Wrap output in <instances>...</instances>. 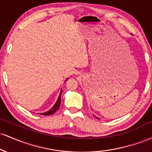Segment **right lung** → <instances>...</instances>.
Here are the masks:
<instances>
[{
    "instance_id": "right-lung-1",
    "label": "right lung",
    "mask_w": 152,
    "mask_h": 152,
    "mask_svg": "<svg viewBox=\"0 0 152 152\" xmlns=\"http://www.w3.org/2000/svg\"><path fill=\"white\" fill-rule=\"evenodd\" d=\"M66 81H67V80H66ZM61 94H62V90L61 91V93H60V95H59L58 100H57V102H56V103L55 105L53 106V107L52 108V109H50L49 111H47V112L43 113V114H41L44 115V116H49V115L53 114L54 113H55L56 111L57 110L59 109V107H60L61 102Z\"/></svg>"
}]
</instances>
